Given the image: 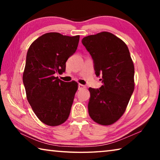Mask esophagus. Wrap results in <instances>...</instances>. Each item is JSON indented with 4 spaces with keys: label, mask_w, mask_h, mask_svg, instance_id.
<instances>
[{
    "label": "esophagus",
    "mask_w": 160,
    "mask_h": 160,
    "mask_svg": "<svg viewBox=\"0 0 160 160\" xmlns=\"http://www.w3.org/2000/svg\"><path fill=\"white\" fill-rule=\"evenodd\" d=\"M85 88H86V87L85 85H82V84H79V85H78V89H79V90H82V89H85Z\"/></svg>",
    "instance_id": "34e87169"
}]
</instances>
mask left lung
<instances>
[{"label":"left lung","instance_id":"left-lung-1","mask_svg":"<svg viewBox=\"0 0 160 160\" xmlns=\"http://www.w3.org/2000/svg\"><path fill=\"white\" fill-rule=\"evenodd\" d=\"M82 44L92 56L97 77L103 85L90 88L89 115L96 123L108 126L125 112L134 90V65L128 48L110 32L84 37Z\"/></svg>","mask_w":160,"mask_h":160}]
</instances>
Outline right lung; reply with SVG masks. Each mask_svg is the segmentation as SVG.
Instances as JSON below:
<instances>
[{
  "instance_id": "right-lung-1",
  "label": "right lung",
  "mask_w": 160,
  "mask_h": 160,
  "mask_svg": "<svg viewBox=\"0 0 160 160\" xmlns=\"http://www.w3.org/2000/svg\"><path fill=\"white\" fill-rule=\"evenodd\" d=\"M80 36L49 32L30 45L26 57L23 84L35 114L48 126H56L68 118L78 83L55 77L66 71L68 59L77 50Z\"/></svg>"
}]
</instances>
